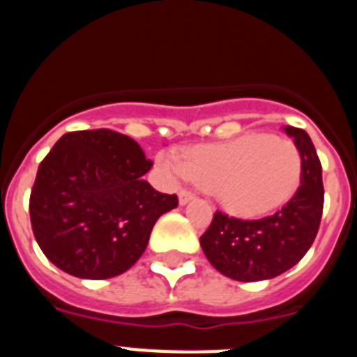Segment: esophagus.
<instances>
[{"instance_id":"34e87169","label":"esophagus","mask_w":357,"mask_h":357,"mask_svg":"<svg viewBox=\"0 0 357 357\" xmlns=\"http://www.w3.org/2000/svg\"><path fill=\"white\" fill-rule=\"evenodd\" d=\"M195 195L191 193V191H185V189H182L181 193H178V204L181 206H185V204H189V202L193 200Z\"/></svg>"}]
</instances>
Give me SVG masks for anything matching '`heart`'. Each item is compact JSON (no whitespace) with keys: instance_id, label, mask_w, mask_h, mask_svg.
<instances>
[{"instance_id":"heart-1","label":"heart","mask_w":357,"mask_h":357,"mask_svg":"<svg viewBox=\"0 0 357 357\" xmlns=\"http://www.w3.org/2000/svg\"><path fill=\"white\" fill-rule=\"evenodd\" d=\"M173 178L209 189L222 206L241 216H261L288 204L302 181V155L295 143L268 134H245L220 144L193 148L188 157L157 155Z\"/></svg>"}]
</instances>
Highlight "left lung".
Returning <instances> with one entry per match:
<instances>
[{
  "label": "left lung",
  "instance_id": "left-lung-1",
  "mask_svg": "<svg viewBox=\"0 0 357 357\" xmlns=\"http://www.w3.org/2000/svg\"><path fill=\"white\" fill-rule=\"evenodd\" d=\"M302 155V181L282 209L261 220H238L218 211L202 234V250L229 279L266 280L284 273L317 238L324 209L321 164L307 132L284 127Z\"/></svg>",
  "mask_w": 357,
  "mask_h": 357
}]
</instances>
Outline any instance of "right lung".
Returning a JSON list of instances; mask_svg holds the SVG:
<instances>
[{
	"label": "right lung",
	"mask_w": 357,
	"mask_h": 357,
	"mask_svg": "<svg viewBox=\"0 0 357 357\" xmlns=\"http://www.w3.org/2000/svg\"><path fill=\"white\" fill-rule=\"evenodd\" d=\"M153 166L132 137L109 128L68 132L37 169L31 230L44 255L80 279L127 272L151 229L178 206L141 176Z\"/></svg>",
	"instance_id": "add662e5"
}]
</instances>
